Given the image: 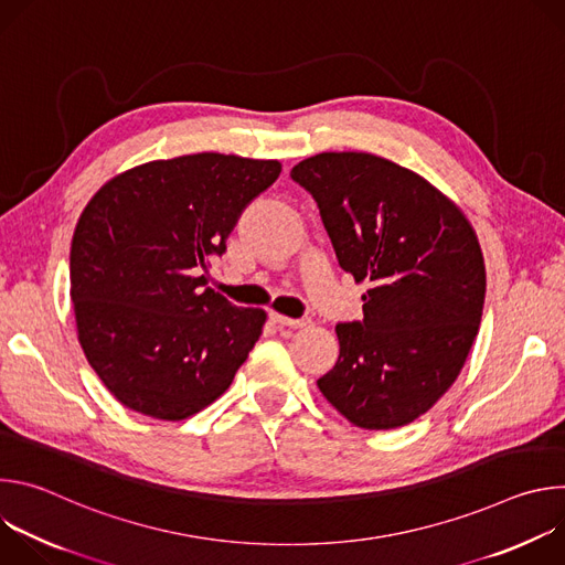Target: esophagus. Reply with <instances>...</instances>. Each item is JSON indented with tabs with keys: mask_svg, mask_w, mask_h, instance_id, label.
<instances>
[{
	"mask_svg": "<svg viewBox=\"0 0 565 565\" xmlns=\"http://www.w3.org/2000/svg\"><path fill=\"white\" fill-rule=\"evenodd\" d=\"M270 319H273V324H277V327H288V329H306V327H310V319H306V317H301V319H290V317H284V315H279V312H270Z\"/></svg>",
	"mask_w": 565,
	"mask_h": 565,
	"instance_id": "34e87169",
	"label": "esophagus"
}]
</instances>
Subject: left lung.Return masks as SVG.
Returning <instances> with one entry per match:
<instances>
[{"instance_id":"obj_1","label":"left lung","mask_w":565,"mask_h":565,"mask_svg":"<svg viewBox=\"0 0 565 565\" xmlns=\"http://www.w3.org/2000/svg\"><path fill=\"white\" fill-rule=\"evenodd\" d=\"M364 319L338 324L340 358L319 391L355 427L395 429L456 382L486 303V262L462 210L420 174L366 151L297 163Z\"/></svg>"}]
</instances>
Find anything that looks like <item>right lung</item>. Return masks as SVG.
Returning <instances> with one entry per match:
<instances>
[{"label":"right lung","instance_id":"1","mask_svg":"<svg viewBox=\"0 0 565 565\" xmlns=\"http://www.w3.org/2000/svg\"><path fill=\"white\" fill-rule=\"evenodd\" d=\"M279 160L214 151L127 170L77 218L71 301L92 369L131 412L185 420L225 393L266 324L205 288L241 212Z\"/></svg>","mask_w":565,"mask_h":565}]
</instances>
